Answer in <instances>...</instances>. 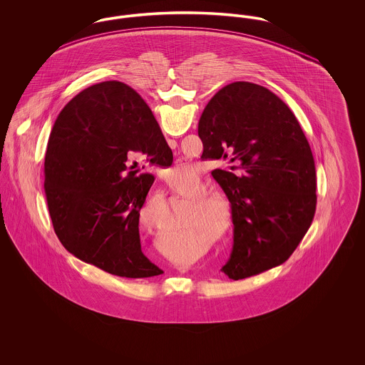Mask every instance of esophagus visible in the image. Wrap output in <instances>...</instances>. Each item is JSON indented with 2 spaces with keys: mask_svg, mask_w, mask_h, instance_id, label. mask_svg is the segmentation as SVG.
I'll return each instance as SVG.
<instances>
[{
  "mask_svg": "<svg viewBox=\"0 0 365 365\" xmlns=\"http://www.w3.org/2000/svg\"><path fill=\"white\" fill-rule=\"evenodd\" d=\"M168 145L171 146V148H176V145H178V142L175 140V139H168Z\"/></svg>",
  "mask_w": 365,
  "mask_h": 365,
  "instance_id": "esophagus-1",
  "label": "esophagus"
}]
</instances>
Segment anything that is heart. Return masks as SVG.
<instances>
[{"label": "heart", "instance_id": "heart-1", "mask_svg": "<svg viewBox=\"0 0 365 365\" xmlns=\"http://www.w3.org/2000/svg\"><path fill=\"white\" fill-rule=\"evenodd\" d=\"M185 127V125H182ZM175 173L178 175H190L192 173L191 168L187 167H176L175 168ZM173 190L179 195V197H183L189 201H195V205L197 208L192 210V215H191V220H207L209 223L215 222L216 216H217V222H216V231L217 232H222L226 230V227L230 225V209L227 207L226 204L215 197H206L203 195L207 194V189L205 186L197 180V182H192V183H183V185H171ZM161 223V228L165 230V223H164V219L160 216L156 217L157 223Z\"/></svg>", "mask_w": 365, "mask_h": 365}]
</instances>
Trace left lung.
I'll use <instances>...</instances> for the list:
<instances>
[{"label":"left lung","mask_w":365,"mask_h":365,"mask_svg":"<svg viewBox=\"0 0 365 365\" xmlns=\"http://www.w3.org/2000/svg\"><path fill=\"white\" fill-rule=\"evenodd\" d=\"M198 137L202 158L237 161L242 170L213 171L234 225L222 271L238 280L283 264L312 225L317 200L314 160L294 113L268 88L234 82L210 98Z\"/></svg>","instance_id":"obj_1"}]
</instances>
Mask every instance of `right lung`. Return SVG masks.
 <instances>
[{
  "label": "right lung",
  "mask_w": 365,
  "mask_h": 365,
  "mask_svg": "<svg viewBox=\"0 0 365 365\" xmlns=\"http://www.w3.org/2000/svg\"><path fill=\"white\" fill-rule=\"evenodd\" d=\"M143 170L170 167L173 150L150 108L118 81L87 87L57 116L45 156L53 228L75 257L122 278L161 275L140 249L139 212L155 182Z\"/></svg>",
  "instance_id": "obj_1"
}]
</instances>
